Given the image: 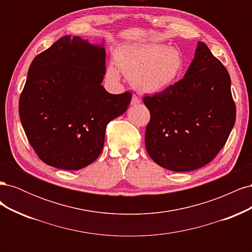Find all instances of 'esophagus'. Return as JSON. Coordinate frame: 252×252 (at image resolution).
I'll list each match as a JSON object with an SVG mask.
<instances>
[{"label":"esophagus","mask_w":252,"mask_h":252,"mask_svg":"<svg viewBox=\"0 0 252 252\" xmlns=\"http://www.w3.org/2000/svg\"><path fill=\"white\" fill-rule=\"evenodd\" d=\"M140 103H141V98L138 97V96L133 95L132 98H131V104H132V105H138V104H140Z\"/></svg>","instance_id":"1"}]
</instances>
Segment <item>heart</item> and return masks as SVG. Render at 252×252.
<instances>
[{
	"label": "heart",
	"mask_w": 252,
	"mask_h": 252,
	"mask_svg": "<svg viewBox=\"0 0 252 252\" xmlns=\"http://www.w3.org/2000/svg\"><path fill=\"white\" fill-rule=\"evenodd\" d=\"M114 60L116 65L110 64L107 68L109 80L119 82L122 72L131 80L134 88L147 94L162 93L169 88L184 68L181 51L164 44L124 45L118 48Z\"/></svg>",
	"instance_id": "obj_1"
}]
</instances>
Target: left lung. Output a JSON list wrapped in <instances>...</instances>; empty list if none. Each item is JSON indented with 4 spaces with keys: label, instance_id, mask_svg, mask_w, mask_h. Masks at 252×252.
Listing matches in <instances>:
<instances>
[{
    "label": "left lung",
    "instance_id": "left-lung-1",
    "mask_svg": "<svg viewBox=\"0 0 252 252\" xmlns=\"http://www.w3.org/2000/svg\"><path fill=\"white\" fill-rule=\"evenodd\" d=\"M143 102L150 112L147 152L168 170L191 171L208 164L234 126L229 73L203 42L184 78Z\"/></svg>",
    "mask_w": 252,
    "mask_h": 252
}]
</instances>
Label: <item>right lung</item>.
Wrapping results in <instances>:
<instances>
[{
	"mask_svg": "<svg viewBox=\"0 0 252 252\" xmlns=\"http://www.w3.org/2000/svg\"><path fill=\"white\" fill-rule=\"evenodd\" d=\"M106 51L80 36L64 35L37 55L20 102L27 139L44 163L79 170L100 156L106 126L123 114L132 94L102 86Z\"/></svg>",
	"mask_w": 252,
	"mask_h": 252,
	"instance_id": "obj_1",
	"label": "right lung"
}]
</instances>
